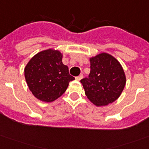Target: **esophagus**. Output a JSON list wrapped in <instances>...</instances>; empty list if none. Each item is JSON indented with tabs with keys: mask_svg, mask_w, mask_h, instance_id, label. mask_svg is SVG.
Here are the masks:
<instances>
[{
	"mask_svg": "<svg viewBox=\"0 0 149 149\" xmlns=\"http://www.w3.org/2000/svg\"><path fill=\"white\" fill-rule=\"evenodd\" d=\"M82 78H83V75H82V74H80V75L77 76V77H76V79H77V80H81Z\"/></svg>",
	"mask_w": 149,
	"mask_h": 149,
	"instance_id": "1",
	"label": "esophagus"
}]
</instances>
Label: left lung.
<instances>
[{
  "mask_svg": "<svg viewBox=\"0 0 149 149\" xmlns=\"http://www.w3.org/2000/svg\"><path fill=\"white\" fill-rule=\"evenodd\" d=\"M125 75L119 62L107 53L91 58V72L80 82L88 99L97 106L118 99L125 86Z\"/></svg>",
  "mask_w": 149,
  "mask_h": 149,
  "instance_id": "obj_1",
  "label": "left lung"
}]
</instances>
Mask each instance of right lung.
Returning a JSON list of instances; mask_svg holds the SVG:
<instances>
[{
    "label": "right lung",
    "instance_id": "1",
    "mask_svg": "<svg viewBox=\"0 0 149 149\" xmlns=\"http://www.w3.org/2000/svg\"><path fill=\"white\" fill-rule=\"evenodd\" d=\"M58 51L49 49L39 52L24 68V76L29 90L36 97L51 102L61 96L69 82L74 79L68 67L62 62Z\"/></svg>",
    "mask_w": 149,
    "mask_h": 149
}]
</instances>
